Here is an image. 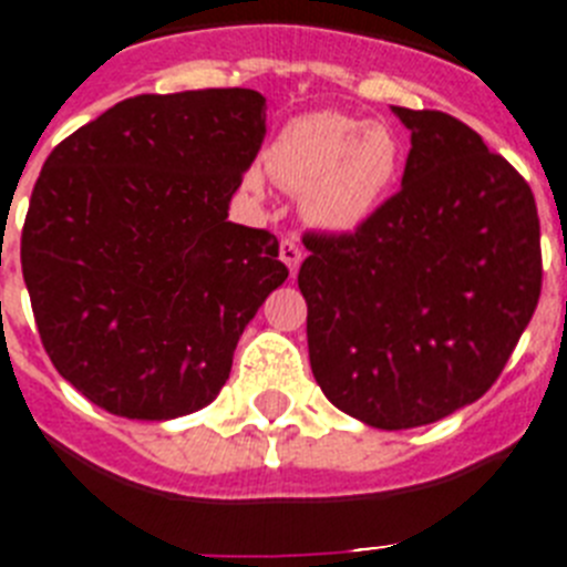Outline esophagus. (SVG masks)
<instances>
[{"instance_id": "1", "label": "esophagus", "mask_w": 567, "mask_h": 567, "mask_svg": "<svg viewBox=\"0 0 567 567\" xmlns=\"http://www.w3.org/2000/svg\"><path fill=\"white\" fill-rule=\"evenodd\" d=\"M279 259L288 265L290 277H297L299 262H302V248H299L297 236H285L282 243H279Z\"/></svg>"}]
</instances>
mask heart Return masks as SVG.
I'll return each mask as SVG.
<instances>
[{"instance_id":"heart-1","label":"heart","mask_w":567,"mask_h":567,"mask_svg":"<svg viewBox=\"0 0 567 567\" xmlns=\"http://www.w3.org/2000/svg\"><path fill=\"white\" fill-rule=\"evenodd\" d=\"M270 176L302 190V210L317 228L353 230L379 208L400 176L402 142L385 122H365L339 111L302 113L265 151ZM245 185L262 188L248 171Z\"/></svg>"}]
</instances>
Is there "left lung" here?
<instances>
[{"mask_svg": "<svg viewBox=\"0 0 567 567\" xmlns=\"http://www.w3.org/2000/svg\"><path fill=\"white\" fill-rule=\"evenodd\" d=\"M393 113L411 131L402 188L353 234H305L299 268L319 388L382 431L480 400L543 290L528 182L465 122Z\"/></svg>", "mask_w": 567, "mask_h": 567, "instance_id": "1", "label": "left lung"}]
</instances>
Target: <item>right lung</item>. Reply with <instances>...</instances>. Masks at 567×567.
Here are the masks:
<instances>
[{"label": "right lung", "instance_id": "1", "mask_svg": "<svg viewBox=\"0 0 567 567\" xmlns=\"http://www.w3.org/2000/svg\"><path fill=\"white\" fill-rule=\"evenodd\" d=\"M262 140V93L208 87L120 102L51 151L22 277L53 368L93 405L162 422L223 391L288 279L277 236L228 223Z\"/></svg>", "mask_w": 567, "mask_h": 567}]
</instances>
